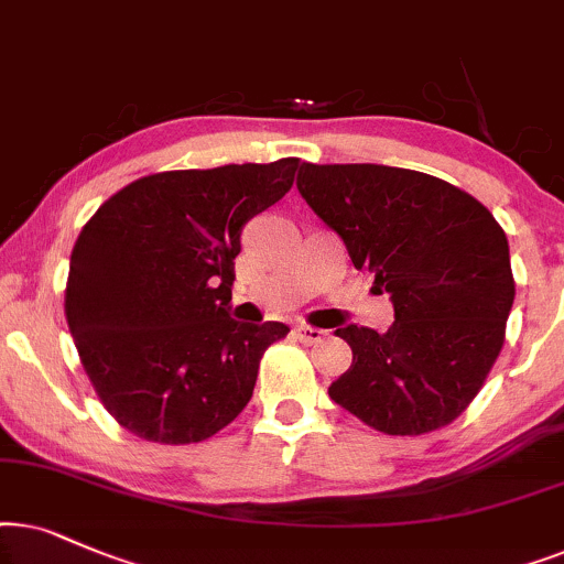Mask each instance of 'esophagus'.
Listing matches in <instances>:
<instances>
[{
    "instance_id": "1",
    "label": "esophagus",
    "mask_w": 564,
    "mask_h": 564,
    "mask_svg": "<svg viewBox=\"0 0 564 564\" xmlns=\"http://www.w3.org/2000/svg\"><path fill=\"white\" fill-rule=\"evenodd\" d=\"M294 335L299 337V340H302L304 345H314V343H319V340H325V329H319V327H310V325H299L296 329H294Z\"/></svg>"
}]
</instances>
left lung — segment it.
Wrapping results in <instances>:
<instances>
[{"label":"left lung","instance_id":"1","mask_svg":"<svg viewBox=\"0 0 564 564\" xmlns=\"http://www.w3.org/2000/svg\"><path fill=\"white\" fill-rule=\"evenodd\" d=\"M296 187L394 306L387 333L337 327L352 364L329 397L389 435L448 425L506 340L516 296L506 231L469 193L415 170L304 162Z\"/></svg>","mask_w":564,"mask_h":564}]
</instances>
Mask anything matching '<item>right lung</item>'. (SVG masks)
Segmentation results:
<instances>
[{
    "label": "right lung",
    "mask_w": 564,
    "mask_h": 564,
    "mask_svg": "<svg viewBox=\"0 0 564 564\" xmlns=\"http://www.w3.org/2000/svg\"><path fill=\"white\" fill-rule=\"evenodd\" d=\"M296 156L172 170L110 195L72 250L64 312L105 410L154 444H198L250 402L283 322L229 317L239 235L294 185Z\"/></svg>",
    "instance_id": "1"
}]
</instances>
